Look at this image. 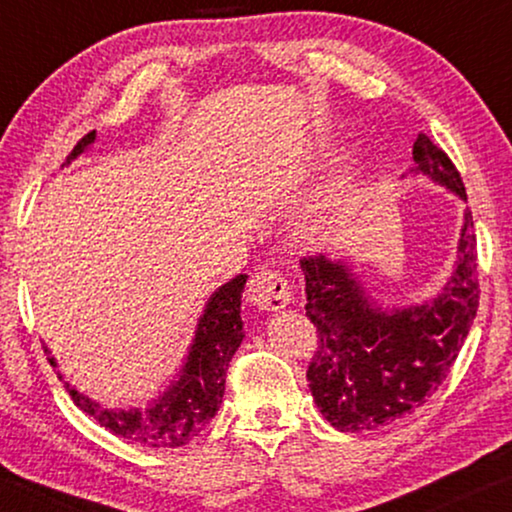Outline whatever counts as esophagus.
Here are the masks:
<instances>
[{
	"mask_svg": "<svg viewBox=\"0 0 512 512\" xmlns=\"http://www.w3.org/2000/svg\"><path fill=\"white\" fill-rule=\"evenodd\" d=\"M248 299L259 311H280L290 304L292 292L283 273L262 269L257 271L248 283Z\"/></svg>",
	"mask_w": 512,
	"mask_h": 512,
	"instance_id": "esophagus-1",
	"label": "esophagus"
}]
</instances>
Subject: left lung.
I'll list each match as a JSON object with an SVG mask.
<instances>
[{"label":"left lung","mask_w":512,"mask_h":512,"mask_svg":"<svg viewBox=\"0 0 512 512\" xmlns=\"http://www.w3.org/2000/svg\"><path fill=\"white\" fill-rule=\"evenodd\" d=\"M413 174H424L466 201L462 176L441 148L420 134ZM306 315L318 327L308 387L338 431H373L422 406L438 390L478 311V262L471 211H464L455 271L438 297L387 311L348 262L301 259Z\"/></svg>","instance_id":"left-lung-1"}]
</instances>
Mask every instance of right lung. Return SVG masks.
Listing matches in <instances>:
<instances>
[{
  "instance_id": "add662e5",
  "label": "right lung",
  "mask_w": 512,
  "mask_h": 512,
  "mask_svg": "<svg viewBox=\"0 0 512 512\" xmlns=\"http://www.w3.org/2000/svg\"><path fill=\"white\" fill-rule=\"evenodd\" d=\"M95 136L97 132L85 134L69 153L67 164L85 153L95 143ZM246 280V273H239L211 294L204 313L199 315L178 378L146 408H106L78 392L74 385L64 383L69 397L85 415L95 417L102 427L127 441L148 448H181L190 443L218 413L225 394L227 366L246 336L241 320V294ZM48 362L57 369L55 357H48ZM57 378L64 380L60 371Z\"/></svg>"
}]
</instances>
